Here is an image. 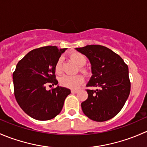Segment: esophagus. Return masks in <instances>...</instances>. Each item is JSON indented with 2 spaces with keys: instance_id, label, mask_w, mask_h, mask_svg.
<instances>
[{
  "instance_id": "obj_1",
  "label": "esophagus",
  "mask_w": 147,
  "mask_h": 147,
  "mask_svg": "<svg viewBox=\"0 0 147 147\" xmlns=\"http://www.w3.org/2000/svg\"><path fill=\"white\" fill-rule=\"evenodd\" d=\"M78 90H71V92L72 93H78Z\"/></svg>"
}]
</instances>
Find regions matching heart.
<instances>
[{"mask_svg":"<svg viewBox=\"0 0 147 147\" xmlns=\"http://www.w3.org/2000/svg\"><path fill=\"white\" fill-rule=\"evenodd\" d=\"M69 57L80 67V71L84 75H88L89 71L86 67H84L87 63V59L84 55L78 52H72L69 54ZM55 71L57 74H60L62 72V58H59L55 65ZM84 82V78L81 75L70 76L64 75L60 79V84L63 87L69 89H77Z\"/></svg>","mask_w":147,"mask_h":147,"instance_id":"1","label":"heart"}]
</instances>
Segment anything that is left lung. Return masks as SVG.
<instances>
[{"label": "left lung", "instance_id": "left-lung-1", "mask_svg": "<svg viewBox=\"0 0 147 147\" xmlns=\"http://www.w3.org/2000/svg\"><path fill=\"white\" fill-rule=\"evenodd\" d=\"M84 55L92 66V75L87 87L88 97L82 102V112L90 119L105 121L120 112L130 93L129 69L123 59L112 50L100 45L77 47Z\"/></svg>", "mask_w": 147, "mask_h": 147}]
</instances>
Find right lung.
Instances as JSON below:
<instances>
[{"label":"right lung","mask_w":147,"mask_h":147,"mask_svg":"<svg viewBox=\"0 0 147 147\" xmlns=\"http://www.w3.org/2000/svg\"><path fill=\"white\" fill-rule=\"evenodd\" d=\"M66 48L45 46L31 50L18 62L13 74L14 94L21 109L33 119H53L63 109L70 90L57 85L46 90V83L57 85L55 65Z\"/></svg>","instance_id":"1"}]
</instances>
